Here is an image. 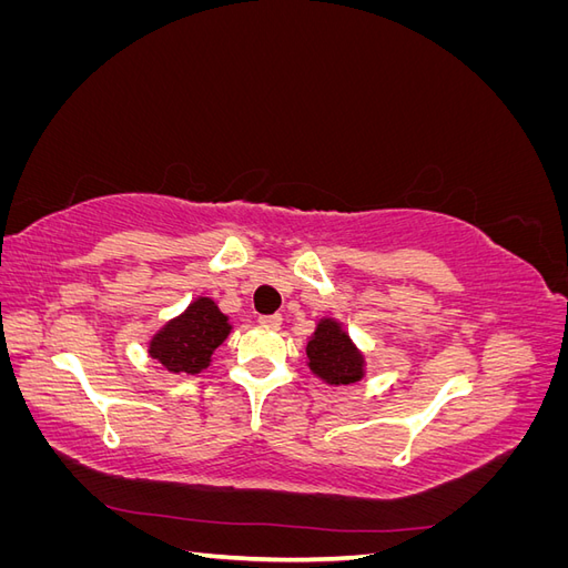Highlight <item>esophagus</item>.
Returning <instances> with one entry per match:
<instances>
[{"label": "esophagus", "instance_id": "34e87169", "mask_svg": "<svg viewBox=\"0 0 568 568\" xmlns=\"http://www.w3.org/2000/svg\"><path fill=\"white\" fill-rule=\"evenodd\" d=\"M257 322H261L263 326H270V329H277V326L282 324V315H261L257 317Z\"/></svg>", "mask_w": 568, "mask_h": 568}]
</instances>
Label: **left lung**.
Masks as SVG:
<instances>
[{"instance_id":"8db88e82","label":"left lung","mask_w":568,"mask_h":568,"mask_svg":"<svg viewBox=\"0 0 568 568\" xmlns=\"http://www.w3.org/2000/svg\"><path fill=\"white\" fill-rule=\"evenodd\" d=\"M307 359L311 369L326 384L348 386L363 379V355L334 320L317 324L315 336L307 341Z\"/></svg>"}]
</instances>
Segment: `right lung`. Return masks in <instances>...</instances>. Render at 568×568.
Returning <instances> with one entry per match:
<instances>
[{
  "mask_svg": "<svg viewBox=\"0 0 568 568\" xmlns=\"http://www.w3.org/2000/svg\"><path fill=\"white\" fill-rule=\"evenodd\" d=\"M227 317L211 298H196L186 311L168 322L153 336L149 353L153 359L175 374H199L209 367L213 351L230 334Z\"/></svg>",
  "mask_w": 568,
  "mask_h": 568,
  "instance_id": "1",
  "label": "right lung"
}]
</instances>
